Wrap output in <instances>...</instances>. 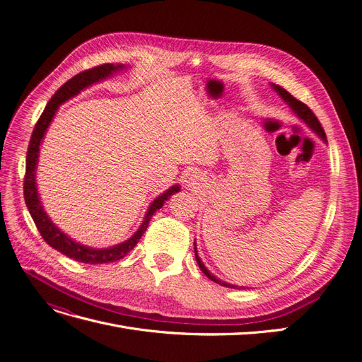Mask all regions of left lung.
Listing matches in <instances>:
<instances>
[{
	"mask_svg": "<svg viewBox=\"0 0 362 362\" xmlns=\"http://www.w3.org/2000/svg\"><path fill=\"white\" fill-rule=\"evenodd\" d=\"M272 87L273 89H275V92L282 98L284 100V103H287L288 104V107L291 108V110L298 115V117L299 119H302L303 122L308 125L314 133L319 136L323 141H326V134H325V131H323V128H322V124L319 122V119H317V116L311 112V108L306 105V104H303L302 101H299V100H296V98L291 95V93H288L286 89H284V87H281V86H278V84H272ZM194 258H196V261H198V266H199V269L202 270V273L204 275L208 278V279H211L213 282H216V284H218V286H223V287H228V288H235L237 286H233V284H228V282H223V281H221V279H217L214 275H211L210 272H208V269L204 266V262H202V259L199 258V255H198V250H196V242H194Z\"/></svg>",
	"mask_w": 362,
	"mask_h": 362,
	"instance_id": "8db88e82",
	"label": "left lung"
}]
</instances>
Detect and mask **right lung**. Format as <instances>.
I'll use <instances>...</instances> for the list:
<instances>
[{
  "label": "right lung",
  "mask_w": 362,
  "mask_h": 362,
  "mask_svg": "<svg viewBox=\"0 0 362 362\" xmlns=\"http://www.w3.org/2000/svg\"><path fill=\"white\" fill-rule=\"evenodd\" d=\"M127 69L125 64H112V63H105L101 64V66H96L92 69H87L80 72L78 75L72 76L69 81L64 83L60 89L52 95L49 103L47 104L45 110L40 115L37 124L33 129V134L30 139V145L27 151V166H25V178H24V198L28 211L33 217V221L36 223V228L39 229V233L42 238L45 242L54 247L56 250L62 252L63 255H66L75 261L86 262V264H104V262H113L120 258H124L128 252L133 249L137 243L140 237L145 234L146 228L149 225V221L154 216V213L164 205L173 193H177L181 190L180 185H172L170 189H168L164 193H161L158 198L154 199L148 208V211L144 217V222L139 226L137 231L131 235L125 242L115 245L112 247L107 249H95L89 247L81 243H76L75 240L68 237L63 231L56 226V223L51 222V218L48 217L47 211L43 210V205L39 199V193H37V185H36V168H37V160H39V146L42 144L43 137H45L47 129L51 124V120L54 115L57 113V108L66 103L71 98L75 95H78L86 87H89L98 81H103L108 76L115 75L119 71Z\"/></svg>",
  "instance_id": "obj_1"
}]
</instances>
